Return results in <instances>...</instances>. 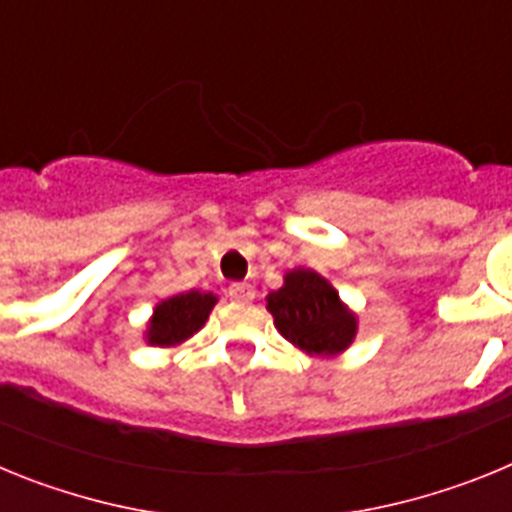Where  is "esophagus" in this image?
Returning a JSON list of instances; mask_svg holds the SVG:
<instances>
[{"label": "esophagus", "mask_w": 512, "mask_h": 512, "mask_svg": "<svg viewBox=\"0 0 512 512\" xmlns=\"http://www.w3.org/2000/svg\"><path fill=\"white\" fill-rule=\"evenodd\" d=\"M228 297H230V300H233V302H251L253 297H256V292H253L251 284L235 282V284H230Z\"/></svg>", "instance_id": "obj_1"}]
</instances>
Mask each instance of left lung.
<instances>
[{
  "label": "left lung",
  "mask_w": 512,
  "mask_h": 512,
  "mask_svg": "<svg viewBox=\"0 0 512 512\" xmlns=\"http://www.w3.org/2000/svg\"><path fill=\"white\" fill-rule=\"evenodd\" d=\"M266 310L279 333L307 356L343 354L359 333V315L323 274L305 266L284 274L282 287L266 295Z\"/></svg>",
  "instance_id": "8db88e82"
}]
</instances>
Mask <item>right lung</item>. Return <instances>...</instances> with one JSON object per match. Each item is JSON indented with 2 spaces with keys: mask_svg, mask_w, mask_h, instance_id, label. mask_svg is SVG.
Returning a JSON list of instances; mask_svg holds the SVG:
<instances>
[{
  "mask_svg": "<svg viewBox=\"0 0 512 512\" xmlns=\"http://www.w3.org/2000/svg\"><path fill=\"white\" fill-rule=\"evenodd\" d=\"M215 305L217 295L200 292V289H189V292L166 297V300L153 307V315L148 318L146 330H143V341L156 348L182 346L194 333H200L205 328Z\"/></svg>",
  "mask_w": 512,
  "mask_h": 512,
  "instance_id": "1",
  "label": "right lung"
}]
</instances>
